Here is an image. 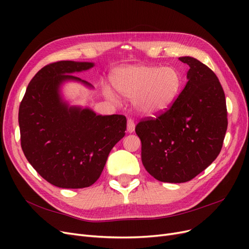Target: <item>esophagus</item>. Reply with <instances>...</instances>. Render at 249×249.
<instances>
[{"mask_svg":"<svg viewBox=\"0 0 249 249\" xmlns=\"http://www.w3.org/2000/svg\"><path fill=\"white\" fill-rule=\"evenodd\" d=\"M126 130L129 133H133L135 131V123L134 120L129 118L127 119V124H126Z\"/></svg>","mask_w":249,"mask_h":249,"instance_id":"1","label":"esophagus"}]
</instances>
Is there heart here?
<instances>
[{
  "mask_svg": "<svg viewBox=\"0 0 249 249\" xmlns=\"http://www.w3.org/2000/svg\"><path fill=\"white\" fill-rule=\"evenodd\" d=\"M113 86L124 97L133 99L135 109L143 115H156L166 110L180 87L178 71L170 66L131 65L117 70ZM108 95L114 100L109 91Z\"/></svg>",
  "mask_w": 249,
  "mask_h": 249,
  "instance_id": "obj_1",
  "label": "heart"
}]
</instances>
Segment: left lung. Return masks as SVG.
<instances>
[{
  "mask_svg": "<svg viewBox=\"0 0 249 249\" xmlns=\"http://www.w3.org/2000/svg\"><path fill=\"white\" fill-rule=\"evenodd\" d=\"M178 59L190 67L185 88L168 110L135 127L143 166L164 183H185L205 170L228 129L225 95L214 71L193 57Z\"/></svg>",
  "mask_w": 249,
  "mask_h": 249,
  "instance_id": "left-lung-1",
  "label": "left lung"
}]
</instances>
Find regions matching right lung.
Here are the masks:
<instances>
[{
	"mask_svg": "<svg viewBox=\"0 0 249 249\" xmlns=\"http://www.w3.org/2000/svg\"><path fill=\"white\" fill-rule=\"evenodd\" d=\"M91 62L48 64L29 83L18 110L20 145L39 175L59 188L79 189L94 184L116 143L124 136V115H96L91 109L70 107L60 95L65 81L91 84L73 72Z\"/></svg>",
	"mask_w": 249,
	"mask_h": 249,
	"instance_id": "add662e5",
	"label": "right lung"
}]
</instances>
